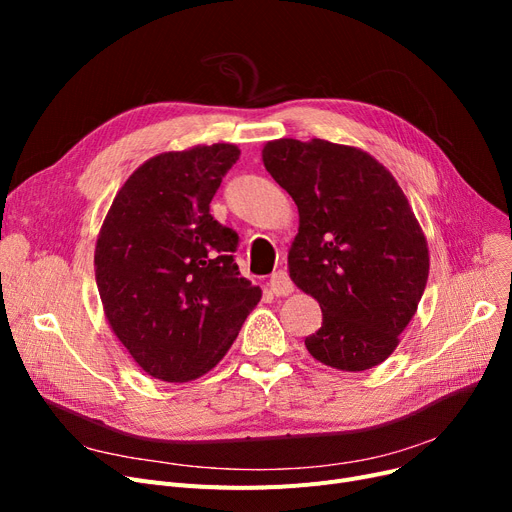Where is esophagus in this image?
<instances>
[{"label":"esophagus","mask_w":512,"mask_h":512,"mask_svg":"<svg viewBox=\"0 0 512 512\" xmlns=\"http://www.w3.org/2000/svg\"><path fill=\"white\" fill-rule=\"evenodd\" d=\"M270 290L276 294V297H288V294L294 290V284H292V280L288 278V274L280 270V272L272 274V278H270Z\"/></svg>","instance_id":"esophagus-1"}]
</instances>
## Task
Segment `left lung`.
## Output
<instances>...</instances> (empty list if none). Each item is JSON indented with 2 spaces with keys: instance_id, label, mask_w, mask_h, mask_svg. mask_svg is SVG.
<instances>
[{
  "instance_id": "left-lung-1",
  "label": "left lung",
  "mask_w": 512,
  "mask_h": 512,
  "mask_svg": "<svg viewBox=\"0 0 512 512\" xmlns=\"http://www.w3.org/2000/svg\"><path fill=\"white\" fill-rule=\"evenodd\" d=\"M263 166L297 203L290 280L319 303L313 359L340 371L384 363L417 313L427 238L396 178L367 151L324 139H276Z\"/></svg>"
}]
</instances>
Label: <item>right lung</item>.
Returning <instances> with one entry per match:
<instances>
[{
  "instance_id": "right-lung-1",
  "label": "right lung",
  "mask_w": 512,
  "mask_h": 512,
  "mask_svg": "<svg viewBox=\"0 0 512 512\" xmlns=\"http://www.w3.org/2000/svg\"><path fill=\"white\" fill-rule=\"evenodd\" d=\"M238 155L215 143L147 159L101 224L95 280L105 319L155 380L184 384L211 371L261 299L234 263L236 232L209 213Z\"/></svg>"
}]
</instances>
